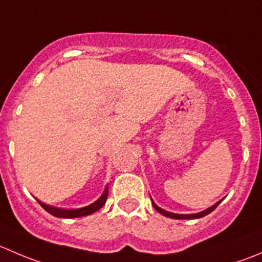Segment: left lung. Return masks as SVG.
<instances>
[{
    "mask_svg": "<svg viewBox=\"0 0 262 262\" xmlns=\"http://www.w3.org/2000/svg\"><path fill=\"white\" fill-rule=\"evenodd\" d=\"M221 202H222V200H221ZM221 202H218V203H216V204H214L213 207L208 208V209L204 210V212H200V213H196V214H175V213H170V212H166V210L161 209V208L157 207V205H156L153 202H152V204H153V207H155V209L157 210L158 213H161V214H162V215H165V216H168V218H173V219H196V218H202V216H205V215H207V214L212 213L213 210L215 209L216 207H218L219 203H221Z\"/></svg>",
    "mask_w": 262,
    "mask_h": 262,
    "instance_id": "left-lung-1",
    "label": "left lung"
}]
</instances>
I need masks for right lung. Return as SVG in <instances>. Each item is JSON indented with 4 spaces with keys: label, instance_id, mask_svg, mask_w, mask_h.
<instances>
[{
    "label": "right lung",
    "instance_id": "add662e5",
    "mask_svg": "<svg viewBox=\"0 0 262 262\" xmlns=\"http://www.w3.org/2000/svg\"><path fill=\"white\" fill-rule=\"evenodd\" d=\"M107 192H109V190H107V187L105 189L104 194L101 195V198H100L99 200H96L95 203H92L91 205H87V207L84 208H80V209H59V208H53V207H49V205L44 204V203L39 202V204L43 207V209H46L47 212L49 214H52V215L54 216H58V218H78V216H84V215H90V214L95 213L96 210H99L100 208L104 207L105 202H106L107 199Z\"/></svg>",
    "mask_w": 262,
    "mask_h": 262
}]
</instances>
